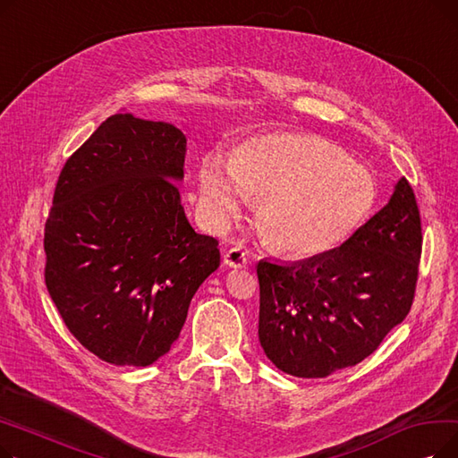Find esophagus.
Here are the masks:
<instances>
[{
	"label": "esophagus",
	"instance_id": "34e87169",
	"mask_svg": "<svg viewBox=\"0 0 458 458\" xmlns=\"http://www.w3.org/2000/svg\"><path fill=\"white\" fill-rule=\"evenodd\" d=\"M223 261L226 263L228 267H233V269H242V267H247L249 258H247V254H245V250H243V249H239V247H232V249L225 250V254H223Z\"/></svg>",
	"mask_w": 458,
	"mask_h": 458
}]
</instances>
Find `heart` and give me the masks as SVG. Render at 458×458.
<instances>
[{
    "instance_id": "1",
    "label": "heart",
    "mask_w": 458,
    "mask_h": 458,
    "mask_svg": "<svg viewBox=\"0 0 458 458\" xmlns=\"http://www.w3.org/2000/svg\"><path fill=\"white\" fill-rule=\"evenodd\" d=\"M208 219L225 226L250 199L267 243L292 256H318L345 243L377 204V182L335 144L299 133L247 140L232 161L208 154L199 171Z\"/></svg>"
}]
</instances>
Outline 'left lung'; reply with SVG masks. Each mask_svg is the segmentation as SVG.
<instances>
[{"instance_id":"obj_1","label":"left lung","mask_w":458,"mask_h":458,"mask_svg":"<svg viewBox=\"0 0 458 458\" xmlns=\"http://www.w3.org/2000/svg\"><path fill=\"white\" fill-rule=\"evenodd\" d=\"M421 242L414 191L401 178L342 247L295 263L261 259L258 338L267 358L302 378L362 362L411 311Z\"/></svg>"}]
</instances>
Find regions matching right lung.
I'll use <instances>...</instances> for the list:
<instances>
[{
  "label": "right lung",
  "instance_id": "1",
  "mask_svg": "<svg viewBox=\"0 0 458 458\" xmlns=\"http://www.w3.org/2000/svg\"><path fill=\"white\" fill-rule=\"evenodd\" d=\"M187 139L116 113L72 154L44 228L46 287L72 335L114 366L171 351L192 295L221 263L189 225L178 182Z\"/></svg>",
  "mask_w": 458,
  "mask_h": 458
}]
</instances>
